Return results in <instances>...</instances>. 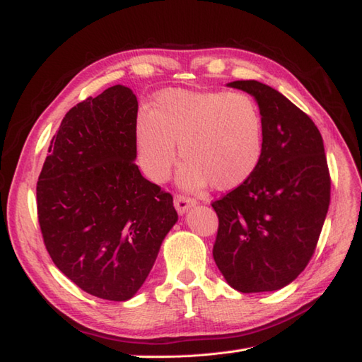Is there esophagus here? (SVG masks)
Listing matches in <instances>:
<instances>
[{
  "label": "esophagus",
  "mask_w": 362,
  "mask_h": 362,
  "mask_svg": "<svg viewBox=\"0 0 362 362\" xmlns=\"http://www.w3.org/2000/svg\"><path fill=\"white\" fill-rule=\"evenodd\" d=\"M193 205H196L194 199H189V197L182 196V194H175L174 196V206H175V210L179 211L180 214L185 213L189 209V206H193Z\"/></svg>",
  "instance_id": "esophagus-1"
}]
</instances>
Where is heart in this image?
Instances as JSON below:
<instances>
[{"mask_svg": "<svg viewBox=\"0 0 362 362\" xmlns=\"http://www.w3.org/2000/svg\"><path fill=\"white\" fill-rule=\"evenodd\" d=\"M138 158L152 180H165L175 161V143L185 158L179 182L187 189L211 183L226 191L255 173L263 153V118L249 95L227 91L165 90L151 112L138 115Z\"/></svg>", "mask_w": 362, "mask_h": 362, "instance_id": "b5f03b06", "label": "heart"}]
</instances>
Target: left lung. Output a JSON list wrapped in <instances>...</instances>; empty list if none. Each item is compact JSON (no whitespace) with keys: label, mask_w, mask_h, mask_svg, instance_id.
Wrapping results in <instances>:
<instances>
[{"label":"left lung","mask_w":362,"mask_h":362,"mask_svg":"<svg viewBox=\"0 0 362 362\" xmlns=\"http://www.w3.org/2000/svg\"><path fill=\"white\" fill-rule=\"evenodd\" d=\"M228 87L252 95L263 118V153L247 180L211 206L219 227L213 258L240 292L281 289L310 263L329 205L324 140L313 119L258 81Z\"/></svg>","instance_id":"8db88e82"}]
</instances>
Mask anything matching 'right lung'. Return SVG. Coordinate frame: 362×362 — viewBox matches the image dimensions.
Here are the masks:
<instances>
[{"instance_id": "1", "label": "right lung", "mask_w": 362, "mask_h": 362, "mask_svg": "<svg viewBox=\"0 0 362 362\" xmlns=\"http://www.w3.org/2000/svg\"><path fill=\"white\" fill-rule=\"evenodd\" d=\"M138 101L113 86L74 105L52 136L37 182V214L54 264L88 294H136L177 222L173 196L141 175Z\"/></svg>"}]
</instances>
